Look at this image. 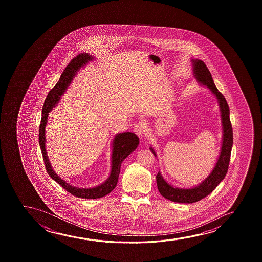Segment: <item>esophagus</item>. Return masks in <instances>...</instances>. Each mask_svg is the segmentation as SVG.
Instances as JSON below:
<instances>
[{"mask_svg": "<svg viewBox=\"0 0 262 262\" xmlns=\"http://www.w3.org/2000/svg\"><path fill=\"white\" fill-rule=\"evenodd\" d=\"M134 132L136 133L138 136H143L145 133H146V127L142 123H137L136 125L134 126Z\"/></svg>", "mask_w": 262, "mask_h": 262, "instance_id": "obj_1", "label": "esophagus"}]
</instances>
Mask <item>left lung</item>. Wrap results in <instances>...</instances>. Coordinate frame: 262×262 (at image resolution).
<instances>
[{"label": "left lung", "mask_w": 262, "mask_h": 262, "mask_svg": "<svg viewBox=\"0 0 262 262\" xmlns=\"http://www.w3.org/2000/svg\"><path fill=\"white\" fill-rule=\"evenodd\" d=\"M193 63L194 77L201 85L208 88L212 94L215 95L219 108L221 112V122L223 126L222 147L220 150L219 159L215 167L212 170L210 174L197 186L190 189H180L170 185L162 176L161 172L157 174V184L158 190L163 197L169 201L178 203H194L201 201L203 198L207 197L215 190V187L221 183L226 176V172L229 166L231 151L233 147V128L230 122L229 106L227 104L226 98L216 89L214 80L212 79L211 73L208 71L204 61L201 60H191ZM151 152L157 157L154 149L150 147Z\"/></svg>", "instance_id": "8db88e82"}]
</instances>
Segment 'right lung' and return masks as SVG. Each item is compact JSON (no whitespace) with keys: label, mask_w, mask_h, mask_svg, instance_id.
Returning <instances> with one entry per match:
<instances>
[{"label":"right lung","mask_w":262,"mask_h":262,"mask_svg":"<svg viewBox=\"0 0 262 262\" xmlns=\"http://www.w3.org/2000/svg\"><path fill=\"white\" fill-rule=\"evenodd\" d=\"M94 57L86 53L77 55L73 58L68 66L65 68L64 72H62L61 78L59 79L57 84L51 90L47 95L45 104L42 111V118L40 122L39 127V145L42 155H43V162L46 165V169L48 174L52 179H54L56 183H59L63 189L68 192L74 195L76 197L81 199H98L110 193L112 190L115 189L117 182H118L119 173L121 171V165L122 161L125 159L130 153L136 149L139 146V138L136 134L133 133H122L116 134L115 139L113 140V151H112V168L110 176L107 180L104 183L93 187V188H77L72 186L56 174L54 169L52 168L49 159L47 158V149H46V126L47 123V118L49 112L52 111L53 108L55 107L59 103L61 96L67 90L69 85L71 84L73 78L75 77L77 72L80 68L84 67L90 61H92Z\"/></svg>","instance_id":"obj_1"}]
</instances>
